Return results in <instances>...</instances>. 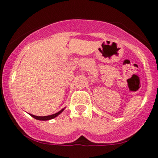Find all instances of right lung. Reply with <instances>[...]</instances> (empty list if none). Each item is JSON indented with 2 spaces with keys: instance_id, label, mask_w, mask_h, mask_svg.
Returning a JSON list of instances; mask_svg holds the SVG:
<instances>
[{
  "instance_id": "add662e5",
  "label": "right lung",
  "mask_w": 158,
  "mask_h": 158,
  "mask_svg": "<svg viewBox=\"0 0 158 158\" xmlns=\"http://www.w3.org/2000/svg\"><path fill=\"white\" fill-rule=\"evenodd\" d=\"M63 111H64V108L63 109L61 110L60 111H58V112L54 114V115H47V116H36V115H31L33 118H35V119H38V120H49V119H52V118H55L56 116H58L60 113H62Z\"/></svg>"
}]
</instances>
